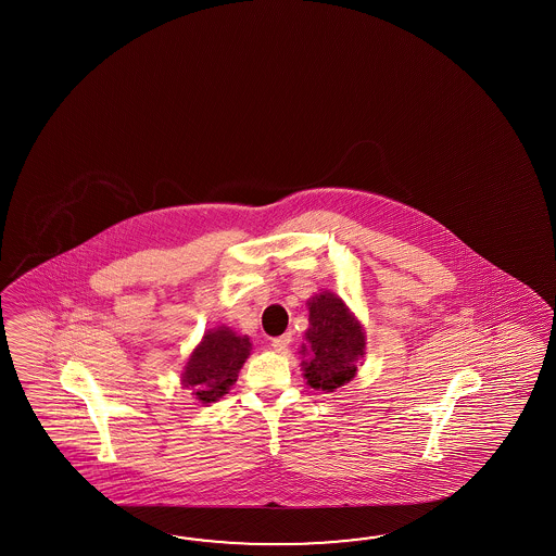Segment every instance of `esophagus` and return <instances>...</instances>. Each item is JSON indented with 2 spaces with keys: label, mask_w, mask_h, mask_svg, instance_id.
Here are the masks:
<instances>
[{
  "label": "esophagus",
  "mask_w": 556,
  "mask_h": 556,
  "mask_svg": "<svg viewBox=\"0 0 556 556\" xmlns=\"http://www.w3.org/2000/svg\"><path fill=\"white\" fill-rule=\"evenodd\" d=\"M292 342V336L290 333H282V336H278V338H274L273 348L276 352H286L288 350V345Z\"/></svg>",
  "instance_id": "34e87169"
}]
</instances>
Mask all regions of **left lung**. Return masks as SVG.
Wrapping results in <instances>:
<instances>
[{
  "label": "left lung",
  "mask_w": 556,
  "mask_h": 556,
  "mask_svg": "<svg viewBox=\"0 0 556 556\" xmlns=\"http://www.w3.org/2000/svg\"><path fill=\"white\" fill-rule=\"evenodd\" d=\"M307 345H302V354L307 355L302 362L304 378L314 390H338L354 378L355 364L364 357L366 336L338 295L321 292L307 302Z\"/></svg>",
  "instance_id": "obj_1"
}]
</instances>
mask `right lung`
<instances>
[{
  "label": "right lung",
  "mask_w": 556,
  "mask_h": 556,
  "mask_svg": "<svg viewBox=\"0 0 556 556\" xmlns=\"http://www.w3.org/2000/svg\"><path fill=\"white\" fill-rule=\"evenodd\" d=\"M249 355L247 336H237L228 328L208 331L185 366L182 386L192 390L199 402H216L235 386Z\"/></svg>",
  "instance_id": "add662e5"
}]
</instances>
